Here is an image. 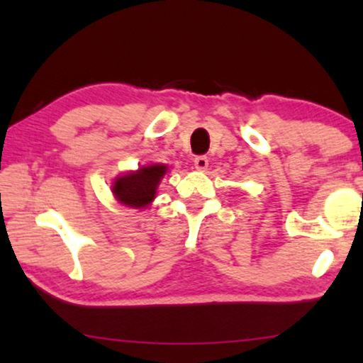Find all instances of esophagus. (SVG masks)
<instances>
[{
    "mask_svg": "<svg viewBox=\"0 0 363 363\" xmlns=\"http://www.w3.org/2000/svg\"><path fill=\"white\" fill-rule=\"evenodd\" d=\"M194 166L197 171H205L208 168V158L206 157H197L194 160Z\"/></svg>",
    "mask_w": 363,
    "mask_h": 363,
    "instance_id": "34e87169",
    "label": "esophagus"
}]
</instances>
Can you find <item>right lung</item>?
I'll return each instance as SVG.
<instances>
[{"instance_id": "1", "label": "right lung", "mask_w": 363, "mask_h": 363, "mask_svg": "<svg viewBox=\"0 0 363 363\" xmlns=\"http://www.w3.org/2000/svg\"><path fill=\"white\" fill-rule=\"evenodd\" d=\"M166 172L168 166L161 163L140 166L137 171L114 177L111 192L119 203L130 208H147L157 197V189Z\"/></svg>"}]
</instances>
